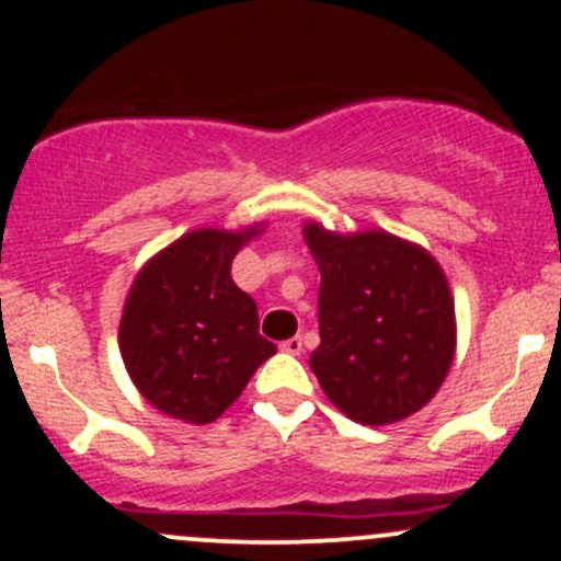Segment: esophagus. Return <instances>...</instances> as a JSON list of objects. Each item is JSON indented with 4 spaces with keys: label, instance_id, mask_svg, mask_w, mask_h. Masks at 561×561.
<instances>
[{
    "label": "esophagus",
    "instance_id": "34e87169",
    "mask_svg": "<svg viewBox=\"0 0 561 561\" xmlns=\"http://www.w3.org/2000/svg\"><path fill=\"white\" fill-rule=\"evenodd\" d=\"M279 350H282V353H287V355H301V350H304L301 336H290V339H285V342L279 344Z\"/></svg>",
    "mask_w": 561,
    "mask_h": 561
}]
</instances>
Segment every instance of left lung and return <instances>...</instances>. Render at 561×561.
<instances>
[{
  "instance_id": "1",
  "label": "left lung",
  "mask_w": 561,
  "mask_h": 561,
  "mask_svg": "<svg viewBox=\"0 0 561 561\" xmlns=\"http://www.w3.org/2000/svg\"><path fill=\"white\" fill-rule=\"evenodd\" d=\"M320 268V347L312 366L355 423L386 426L432 401L456 355L448 279L423 247L386 230L304 228Z\"/></svg>"
}]
</instances>
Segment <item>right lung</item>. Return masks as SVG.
I'll use <instances>...</instances> for the list:
<instances>
[{
  "label": "right lung",
  "mask_w": 561,
  "mask_h": 561,
  "mask_svg": "<svg viewBox=\"0 0 561 561\" xmlns=\"http://www.w3.org/2000/svg\"><path fill=\"white\" fill-rule=\"evenodd\" d=\"M260 228L184 233L135 276L118 350L135 388L175 421L214 423L276 353L260 336L257 304L230 276Z\"/></svg>",
  "instance_id": "add662e5"
}]
</instances>
